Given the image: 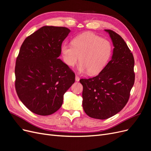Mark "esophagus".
Returning a JSON list of instances; mask_svg holds the SVG:
<instances>
[{"label":"esophagus","mask_w":151,"mask_h":151,"mask_svg":"<svg viewBox=\"0 0 151 151\" xmlns=\"http://www.w3.org/2000/svg\"><path fill=\"white\" fill-rule=\"evenodd\" d=\"M79 80H80V77L77 75H76V81L78 82V81H79Z\"/></svg>","instance_id":"34e87169"}]
</instances>
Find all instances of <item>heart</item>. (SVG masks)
Wrapping results in <instances>:
<instances>
[{
  "label": "heart",
  "instance_id": "obj_1",
  "mask_svg": "<svg viewBox=\"0 0 151 151\" xmlns=\"http://www.w3.org/2000/svg\"><path fill=\"white\" fill-rule=\"evenodd\" d=\"M61 52L66 65L74 67L80 56V71L94 75L101 72L107 64L112 47L108 40L93 33H84L73 39L72 45L63 44Z\"/></svg>",
  "mask_w": 151,
  "mask_h": 151
}]
</instances>
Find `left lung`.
Instances as JSON below:
<instances>
[{
  "label": "left lung",
  "mask_w": 151,
  "mask_h": 151,
  "mask_svg": "<svg viewBox=\"0 0 151 151\" xmlns=\"http://www.w3.org/2000/svg\"><path fill=\"white\" fill-rule=\"evenodd\" d=\"M104 30L114 46L111 60L98 76L80 80L85 113L100 120L110 118L124 108L135 81L133 54L119 35Z\"/></svg>",
  "instance_id": "1"
}]
</instances>
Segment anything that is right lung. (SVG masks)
<instances>
[{
	"mask_svg": "<svg viewBox=\"0 0 151 151\" xmlns=\"http://www.w3.org/2000/svg\"><path fill=\"white\" fill-rule=\"evenodd\" d=\"M70 31L65 27L43 26L21 47L15 67L16 91L25 106L37 115L56 112L75 82L74 72L58 58Z\"/></svg>",
	"mask_w": 151,
	"mask_h": 151,
	"instance_id": "obj_1",
	"label": "right lung"
}]
</instances>
